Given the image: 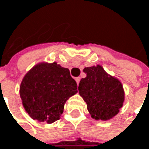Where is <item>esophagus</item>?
<instances>
[{
  "instance_id": "34e87169",
  "label": "esophagus",
  "mask_w": 149,
  "mask_h": 149,
  "mask_svg": "<svg viewBox=\"0 0 149 149\" xmlns=\"http://www.w3.org/2000/svg\"><path fill=\"white\" fill-rule=\"evenodd\" d=\"M75 81H76V82H77V85H79L80 81H81V78H80V77H76V78H75Z\"/></svg>"
}]
</instances>
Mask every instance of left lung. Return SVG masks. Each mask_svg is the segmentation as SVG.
Here are the masks:
<instances>
[{"label": "left lung", "mask_w": 149, "mask_h": 149, "mask_svg": "<svg viewBox=\"0 0 149 149\" xmlns=\"http://www.w3.org/2000/svg\"><path fill=\"white\" fill-rule=\"evenodd\" d=\"M83 72L87 76L81 80L78 89L91 117L107 120L115 116L125 98L120 81L109 74L100 65L85 68Z\"/></svg>", "instance_id": "obj_1"}]
</instances>
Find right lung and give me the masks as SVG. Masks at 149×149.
I'll return each instance as SVG.
<instances>
[{
	"instance_id": "right-lung-1",
	"label": "right lung",
	"mask_w": 149,
	"mask_h": 149,
	"mask_svg": "<svg viewBox=\"0 0 149 149\" xmlns=\"http://www.w3.org/2000/svg\"><path fill=\"white\" fill-rule=\"evenodd\" d=\"M68 68L56 62H41L24 76L20 95L29 116L40 122L53 123L60 119L69 97L78 92Z\"/></svg>"
}]
</instances>
